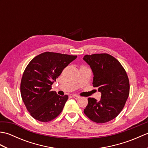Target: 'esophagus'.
<instances>
[{"mask_svg":"<svg viewBox=\"0 0 148 148\" xmlns=\"http://www.w3.org/2000/svg\"><path fill=\"white\" fill-rule=\"evenodd\" d=\"M72 97H73V98L75 99H78L79 98V96L76 95V94H73V95H72Z\"/></svg>","mask_w":148,"mask_h":148,"instance_id":"34e87169","label":"esophagus"}]
</instances>
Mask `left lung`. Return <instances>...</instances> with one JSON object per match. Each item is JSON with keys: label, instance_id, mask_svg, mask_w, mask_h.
Listing matches in <instances>:
<instances>
[{"label": "left lung", "instance_id": "1", "mask_svg": "<svg viewBox=\"0 0 148 148\" xmlns=\"http://www.w3.org/2000/svg\"><path fill=\"white\" fill-rule=\"evenodd\" d=\"M83 60L93 74V86L98 88L101 99H88L84 113L91 120L103 123L114 119L125 106L129 95V80L124 68L114 57L107 53L86 55Z\"/></svg>", "mask_w": 148, "mask_h": 148}]
</instances>
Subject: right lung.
Masks as SVG:
<instances>
[{
	"label": "right lung",
	"instance_id": "obj_1",
	"mask_svg": "<svg viewBox=\"0 0 148 148\" xmlns=\"http://www.w3.org/2000/svg\"><path fill=\"white\" fill-rule=\"evenodd\" d=\"M77 56L45 52L34 57L25 70L20 90L22 100L32 117L48 122L62 111L68 95L60 96L51 85Z\"/></svg>",
	"mask_w": 148,
	"mask_h": 148
}]
</instances>
